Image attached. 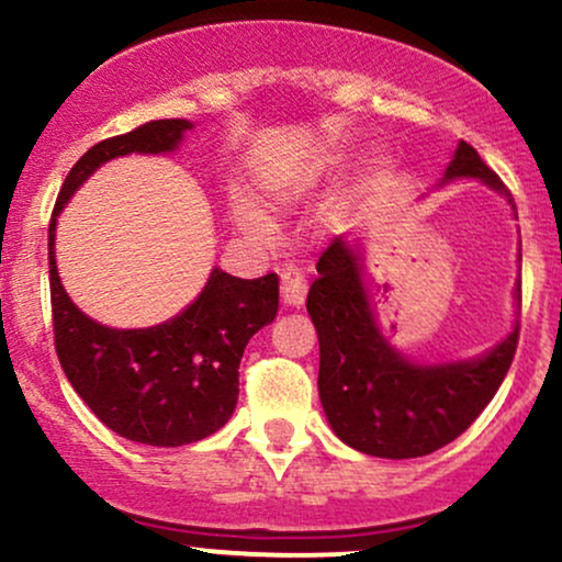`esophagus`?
I'll return each instance as SVG.
<instances>
[{"label": "esophagus", "mask_w": 562, "mask_h": 562, "mask_svg": "<svg viewBox=\"0 0 562 562\" xmlns=\"http://www.w3.org/2000/svg\"><path fill=\"white\" fill-rule=\"evenodd\" d=\"M280 288H282V301L288 306H303L308 293V274L306 269L299 267V263H290L280 272Z\"/></svg>", "instance_id": "esophagus-1"}]
</instances>
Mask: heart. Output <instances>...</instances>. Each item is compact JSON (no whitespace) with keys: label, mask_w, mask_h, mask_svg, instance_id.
I'll return each mask as SVG.
<instances>
[{"label":"heart","mask_w":562,"mask_h":562,"mask_svg":"<svg viewBox=\"0 0 562 562\" xmlns=\"http://www.w3.org/2000/svg\"><path fill=\"white\" fill-rule=\"evenodd\" d=\"M330 164H335V158H325V160H319V164L314 166V169H308V171H306V182H312V179H317L319 173L325 171L327 166H330ZM232 214H235V222L240 224V227L250 229V232H256V235H263V232L269 229L267 216H263L261 211L256 209L254 203H248V200H237V203L232 205Z\"/></svg>","instance_id":"obj_1"}]
</instances>
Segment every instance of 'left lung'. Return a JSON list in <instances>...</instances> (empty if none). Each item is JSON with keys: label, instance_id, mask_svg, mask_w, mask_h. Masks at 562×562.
Listing matches in <instances>:
<instances>
[{"label": "left lung", "instance_id": "8db88e82", "mask_svg": "<svg viewBox=\"0 0 562 562\" xmlns=\"http://www.w3.org/2000/svg\"><path fill=\"white\" fill-rule=\"evenodd\" d=\"M454 177L481 179L515 209L505 182L468 142H460L447 169V179ZM317 272L306 308L319 335V398L340 441L372 457L412 460L465 434L499 391L520 327L475 362L412 364L380 335L367 303L359 254L344 237L327 245Z\"/></svg>", "mask_w": 562, "mask_h": 562}]
</instances>
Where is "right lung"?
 <instances>
[{
    "label": "right lung",
    "instance_id": "1",
    "mask_svg": "<svg viewBox=\"0 0 562 562\" xmlns=\"http://www.w3.org/2000/svg\"><path fill=\"white\" fill-rule=\"evenodd\" d=\"M190 128L160 119L97 142L68 171L49 222V299L55 351L74 391L108 428L147 447H184L216 434L235 412L248 340L277 317V274L240 280L222 269L179 317L147 330H111L81 314L55 267L57 214L105 160L128 153H169Z\"/></svg>",
    "mask_w": 562,
    "mask_h": 562
}]
</instances>
